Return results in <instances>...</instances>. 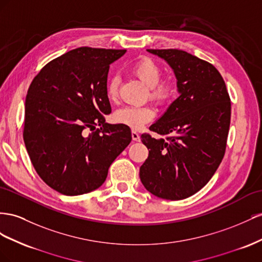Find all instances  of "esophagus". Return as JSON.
Returning <instances> with one entry per match:
<instances>
[{
	"instance_id": "1",
	"label": "esophagus",
	"mask_w": 262,
	"mask_h": 262,
	"mask_svg": "<svg viewBox=\"0 0 262 262\" xmlns=\"http://www.w3.org/2000/svg\"><path fill=\"white\" fill-rule=\"evenodd\" d=\"M132 138H133V140H135V141H139V140H140V136H139V134H138L136 130H132Z\"/></svg>"
}]
</instances>
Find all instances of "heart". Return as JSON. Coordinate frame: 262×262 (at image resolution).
I'll use <instances>...</instances> for the list:
<instances>
[{
  "label": "heart",
  "mask_w": 262,
  "mask_h": 262,
  "mask_svg": "<svg viewBox=\"0 0 262 262\" xmlns=\"http://www.w3.org/2000/svg\"><path fill=\"white\" fill-rule=\"evenodd\" d=\"M133 73L150 88V99L159 104L166 103L173 93V85L168 79L160 80L162 77V70L160 66L150 58H143L134 64ZM119 78L117 76L112 77L106 86L107 96L114 100L118 95ZM156 112L150 106H125L116 111L114 114L115 122L123 124L134 129L141 128L146 123L150 122L155 117Z\"/></svg>",
  "instance_id": "1"
}]
</instances>
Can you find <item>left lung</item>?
I'll return each mask as SVG.
<instances>
[{
	"label": "left lung",
	"instance_id": "obj_1",
	"mask_svg": "<svg viewBox=\"0 0 262 262\" xmlns=\"http://www.w3.org/2000/svg\"><path fill=\"white\" fill-rule=\"evenodd\" d=\"M172 68L179 98L141 141L149 155L139 169L145 188L164 200H183L211 180L226 150L230 99L215 67L179 49H147Z\"/></svg>",
	"mask_w": 262,
	"mask_h": 262
}]
</instances>
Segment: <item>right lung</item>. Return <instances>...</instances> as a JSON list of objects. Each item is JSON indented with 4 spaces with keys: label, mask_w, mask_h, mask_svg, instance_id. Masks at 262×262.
Returning a JSON list of instances; mask_svg holds the SVG:
<instances>
[{
    "label": "right lung",
    "mask_w": 262,
    "mask_h": 262,
    "mask_svg": "<svg viewBox=\"0 0 262 262\" xmlns=\"http://www.w3.org/2000/svg\"><path fill=\"white\" fill-rule=\"evenodd\" d=\"M125 49L80 47L48 62L27 91L23 137L36 172L64 195L89 193L129 145L128 126L112 125L110 64Z\"/></svg>",
    "instance_id": "right-lung-1"
}]
</instances>
